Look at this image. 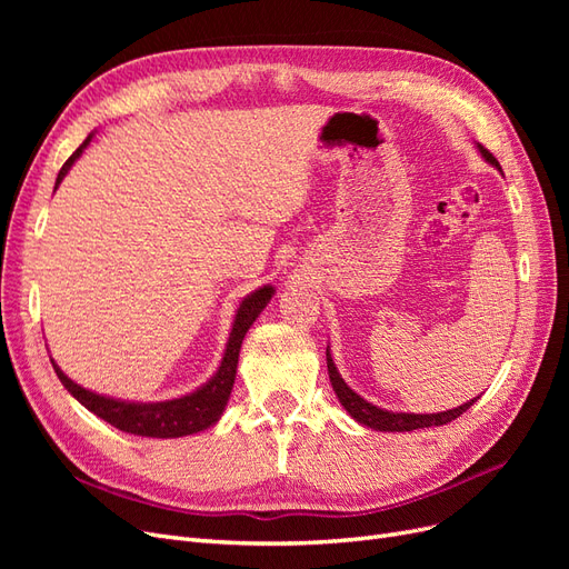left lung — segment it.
I'll use <instances>...</instances> for the list:
<instances>
[{"mask_svg": "<svg viewBox=\"0 0 569 569\" xmlns=\"http://www.w3.org/2000/svg\"><path fill=\"white\" fill-rule=\"evenodd\" d=\"M481 157H485L491 166H496L498 170H501V166H498L496 157L485 149L481 144H477ZM327 372H330V382H332V389L337 393L339 403L347 408L349 416L358 422H363L366 427H372V429H380V432H412V429H422V427H439V425H449L451 420H456L458 416H462L465 410H468L477 399L462 403L453 410H443V412H429V416H418V412H391V410H385V408H377L372 403H368L366 399H360V396L341 380V375L337 372L335 363H332V356H330V349H327Z\"/></svg>", "mask_w": 569, "mask_h": 569, "instance_id": "left-lung-1", "label": "left lung"}]
</instances>
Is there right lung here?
I'll use <instances>...</instances> for the list:
<instances>
[{
	"mask_svg": "<svg viewBox=\"0 0 569 569\" xmlns=\"http://www.w3.org/2000/svg\"><path fill=\"white\" fill-rule=\"evenodd\" d=\"M90 140L92 134L71 153V159L61 166L57 187L66 178L68 170H71L82 149L90 144ZM272 291L274 289L266 284L261 289H256L253 295H249L242 303H239L234 322H232V332L228 339V349H226V356H222L218 372L201 389L182 396V399L159 401V403L116 401V399H109V396H99L90 389H82L80 385H76L71 377H66L61 372V368L54 363V360H51V366H54L61 385L71 391L84 408L92 410L97 418L107 420L109 425L120 429V432L153 437V439H176V437L197 435L201 429H209L211 425H216L218 418L222 416V410H226L232 385H234L237 360H239V349H242L244 335L258 318V313L268 306Z\"/></svg>",
	"mask_w": 569,
	"mask_h": 569,
	"instance_id": "right-lung-1",
	"label": "right lung"
}]
</instances>
